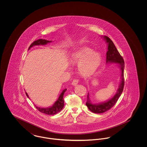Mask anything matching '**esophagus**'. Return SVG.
Masks as SVG:
<instances>
[{
    "label": "esophagus",
    "mask_w": 147,
    "mask_h": 147,
    "mask_svg": "<svg viewBox=\"0 0 147 147\" xmlns=\"http://www.w3.org/2000/svg\"><path fill=\"white\" fill-rule=\"evenodd\" d=\"M78 83V80L77 79H74L71 82V84L74 86H76Z\"/></svg>",
    "instance_id": "obj_1"
}]
</instances>
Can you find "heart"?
Returning <instances> with one entry per match:
<instances>
[{
	"mask_svg": "<svg viewBox=\"0 0 147 147\" xmlns=\"http://www.w3.org/2000/svg\"><path fill=\"white\" fill-rule=\"evenodd\" d=\"M101 56L98 52L88 47H83L74 52L71 57V62L79 64L78 70L80 74L89 77L97 70L101 62Z\"/></svg>",
	"mask_w": 147,
	"mask_h": 147,
	"instance_id": "heart-1",
	"label": "heart"
}]
</instances>
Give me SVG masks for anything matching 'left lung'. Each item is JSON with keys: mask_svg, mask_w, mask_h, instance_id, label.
<instances>
[{"mask_svg": "<svg viewBox=\"0 0 147 147\" xmlns=\"http://www.w3.org/2000/svg\"><path fill=\"white\" fill-rule=\"evenodd\" d=\"M107 43V51L106 53V63L107 64L116 63L119 64L120 68L121 74L120 83L119 84V88L117 90L116 94L111 98L109 100L100 102L98 104H92L90 99L89 92L88 94L87 101L86 105L88 107L90 111L95 113H101L110 110L114 105L116 104L119 98L122 93L124 87V69H125V62L123 58L119 54V51L115 47L112 40L107 36H102Z\"/></svg>", "mask_w": 147, "mask_h": 147, "instance_id": "left-lung-1", "label": "left lung"}]
</instances>
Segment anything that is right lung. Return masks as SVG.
I'll return each instance as SVG.
<instances>
[{"mask_svg":"<svg viewBox=\"0 0 147 147\" xmlns=\"http://www.w3.org/2000/svg\"><path fill=\"white\" fill-rule=\"evenodd\" d=\"M51 42H52V41H48V40H43V39H39V40H37L35 41L33 43H32L31 44V45L30 46L28 49H30L33 46H39V45H45L47 44L48 43H50ZM66 90H67L66 89L63 90L62 92L61 93L60 95L59 96L58 99L57 100V101L52 106H50L49 107H47V108H42V107H38V106H37L35 105L36 108L40 112H42V113H43L46 114V115H55L56 113H57L58 112H60L62 110V109L64 107L63 96H64V92L66 91ZM26 95L29 98L28 94L27 92H26Z\"/></svg>","mask_w":147,"mask_h":147,"instance_id":"obj_1","label":"right lung"}]
</instances>
